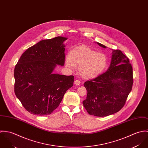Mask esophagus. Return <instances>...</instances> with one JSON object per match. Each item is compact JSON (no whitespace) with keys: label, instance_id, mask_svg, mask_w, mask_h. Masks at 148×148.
Here are the masks:
<instances>
[{"label":"esophagus","instance_id":"esophagus-1","mask_svg":"<svg viewBox=\"0 0 148 148\" xmlns=\"http://www.w3.org/2000/svg\"><path fill=\"white\" fill-rule=\"evenodd\" d=\"M74 83H75V85H80L81 84V82H80V81L79 80H75V82H74Z\"/></svg>","mask_w":148,"mask_h":148}]
</instances>
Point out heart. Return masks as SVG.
Masks as SVG:
<instances>
[{
	"label": "heart",
	"mask_w": 148,
	"mask_h": 148,
	"mask_svg": "<svg viewBox=\"0 0 148 148\" xmlns=\"http://www.w3.org/2000/svg\"><path fill=\"white\" fill-rule=\"evenodd\" d=\"M65 63L69 68L79 66V72L83 77L93 79L104 70L107 64V58L103 53L82 46L75 48L70 52Z\"/></svg>",
	"instance_id": "obj_1"
}]
</instances>
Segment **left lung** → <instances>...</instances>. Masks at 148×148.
Here are the masks:
<instances>
[{
    "instance_id": "left-lung-1",
    "label": "left lung",
    "mask_w": 148,
    "mask_h": 148,
    "mask_svg": "<svg viewBox=\"0 0 148 148\" xmlns=\"http://www.w3.org/2000/svg\"><path fill=\"white\" fill-rule=\"evenodd\" d=\"M112 51L108 69L84 84L87 96L83 104L89 114L105 117L119 112L125 105L132 90L133 69L129 60L120 50Z\"/></svg>"
}]
</instances>
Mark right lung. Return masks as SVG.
I'll return each mask as SVG.
<instances>
[{"label": "right lung", "instance_id": "1", "mask_svg": "<svg viewBox=\"0 0 148 148\" xmlns=\"http://www.w3.org/2000/svg\"><path fill=\"white\" fill-rule=\"evenodd\" d=\"M66 39L58 36L40 41L22 54L15 66V93L31 114H51L73 86V76L53 73L57 65L65 63L63 42Z\"/></svg>", "mask_w": 148, "mask_h": 148}]
</instances>
